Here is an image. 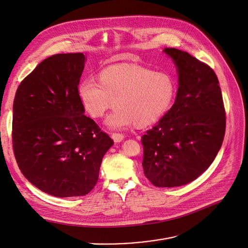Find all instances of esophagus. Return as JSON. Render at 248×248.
<instances>
[{
	"label": "esophagus",
	"instance_id": "34e87169",
	"mask_svg": "<svg viewBox=\"0 0 248 248\" xmlns=\"http://www.w3.org/2000/svg\"><path fill=\"white\" fill-rule=\"evenodd\" d=\"M111 139L114 140L115 142H121V141L124 140V134H122V133H112Z\"/></svg>",
	"mask_w": 248,
	"mask_h": 248
}]
</instances>
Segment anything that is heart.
<instances>
[{"label": "heart", "instance_id": "heart-1", "mask_svg": "<svg viewBox=\"0 0 248 248\" xmlns=\"http://www.w3.org/2000/svg\"><path fill=\"white\" fill-rule=\"evenodd\" d=\"M85 108L94 118L102 117L116 105L106 124L124 129L136 124L144 127L164 116L175 96V83L163 72L134 64L109 66L100 73V82L87 79L79 87Z\"/></svg>", "mask_w": 248, "mask_h": 248}]
</instances>
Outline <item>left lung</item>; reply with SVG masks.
Instances as JSON below:
<instances>
[{"mask_svg":"<svg viewBox=\"0 0 248 248\" xmlns=\"http://www.w3.org/2000/svg\"><path fill=\"white\" fill-rule=\"evenodd\" d=\"M177 67L179 87L174 105L141 138L142 167L156 187L186 185L215 160L226 131L218 80L209 65L186 51L163 50Z\"/></svg>","mask_w":248,"mask_h":248,"instance_id":"left-lung-1","label":"left lung"}]
</instances>
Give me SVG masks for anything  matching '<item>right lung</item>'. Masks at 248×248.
<instances>
[{"mask_svg":"<svg viewBox=\"0 0 248 248\" xmlns=\"http://www.w3.org/2000/svg\"><path fill=\"white\" fill-rule=\"evenodd\" d=\"M86 57L60 53L40 62L19 84L13 106V148L21 173L51 196L80 197L99 179L114 144L84 115L78 85Z\"/></svg>","mask_w":248,"mask_h":248,"instance_id":"add662e5","label":"right lung"}]
</instances>
